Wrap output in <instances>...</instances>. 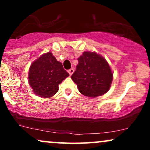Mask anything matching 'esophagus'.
Returning <instances> with one entry per match:
<instances>
[{
	"instance_id": "34e87169",
	"label": "esophagus",
	"mask_w": 150,
	"mask_h": 150,
	"mask_svg": "<svg viewBox=\"0 0 150 150\" xmlns=\"http://www.w3.org/2000/svg\"><path fill=\"white\" fill-rule=\"evenodd\" d=\"M68 73H69L70 75H72V74H73L74 72V69L73 68H70V69L68 70Z\"/></svg>"
}]
</instances>
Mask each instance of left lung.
Returning <instances> with one entry per match:
<instances>
[{
  "instance_id": "8db88e82",
  "label": "left lung",
  "mask_w": 150,
  "mask_h": 150,
  "mask_svg": "<svg viewBox=\"0 0 150 150\" xmlns=\"http://www.w3.org/2000/svg\"><path fill=\"white\" fill-rule=\"evenodd\" d=\"M78 64L71 78L83 95L96 97L108 92L113 80L111 68L102 56L85 51L77 59Z\"/></svg>"
}]
</instances>
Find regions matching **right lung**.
<instances>
[{"label": "right lung", "mask_w": 150, "mask_h": 150, "mask_svg": "<svg viewBox=\"0 0 150 150\" xmlns=\"http://www.w3.org/2000/svg\"><path fill=\"white\" fill-rule=\"evenodd\" d=\"M68 76L62 63L49 52L31 65L28 78L34 92L40 97L48 98L58 92V85Z\"/></svg>", "instance_id": "add662e5"}]
</instances>
